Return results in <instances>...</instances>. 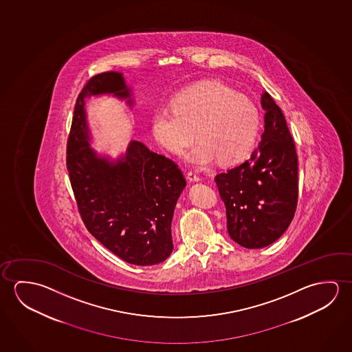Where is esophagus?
<instances>
[{
  "label": "esophagus",
  "mask_w": 352,
  "mask_h": 352,
  "mask_svg": "<svg viewBox=\"0 0 352 352\" xmlns=\"http://www.w3.org/2000/svg\"><path fill=\"white\" fill-rule=\"evenodd\" d=\"M187 179H190V182H198V181H201L199 175L195 173V171H188V173H187Z\"/></svg>",
  "instance_id": "esophagus-1"
}]
</instances>
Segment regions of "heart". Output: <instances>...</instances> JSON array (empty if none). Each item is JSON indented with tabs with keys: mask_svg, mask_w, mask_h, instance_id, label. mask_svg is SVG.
<instances>
[{
	"mask_svg": "<svg viewBox=\"0 0 352 352\" xmlns=\"http://www.w3.org/2000/svg\"><path fill=\"white\" fill-rule=\"evenodd\" d=\"M173 105L153 113V135L177 157L195 140H201L186 157L190 164L207 166L219 160L232 165L256 144L261 127L257 107L225 84H195L176 95Z\"/></svg>",
	"mask_w": 352,
	"mask_h": 352,
	"instance_id": "b5f03b06",
	"label": "heart"
}]
</instances>
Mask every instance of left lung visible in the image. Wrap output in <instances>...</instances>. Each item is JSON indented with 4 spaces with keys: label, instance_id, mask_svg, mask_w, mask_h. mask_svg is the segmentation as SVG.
Returning <instances> with one entry per match:
<instances>
[{
    "label": "left lung",
    "instance_id": "1",
    "mask_svg": "<svg viewBox=\"0 0 352 352\" xmlns=\"http://www.w3.org/2000/svg\"><path fill=\"white\" fill-rule=\"evenodd\" d=\"M264 133L247 160L215 176L226 207L230 237L257 250L280 239L297 207L298 162L284 113L262 94Z\"/></svg>",
    "mask_w": 352,
    "mask_h": 352
}]
</instances>
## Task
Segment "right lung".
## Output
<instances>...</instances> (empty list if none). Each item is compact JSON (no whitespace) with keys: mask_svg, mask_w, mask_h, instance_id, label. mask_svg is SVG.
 Here are the masks:
<instances>
[{"mask_svg":"<svg viewBox=\"0 0 352 352\" xmlns=\"http://www.w3.org/2000/svg\"><path fill=\"white\" fill-rule=\"evenodd\" d=\"M104 94L133 107L122 73H100L84 85L67 143L73 193L85 228L101 245L129 264L154 265L173 252L171 221L186 179L173 160L138 140L118 160L90 148L85 100Z\"/></svg>","mask_w":352,"mask_h":352,"instance_id":"right-lung-1","label":"right lung"}]
</instances>
